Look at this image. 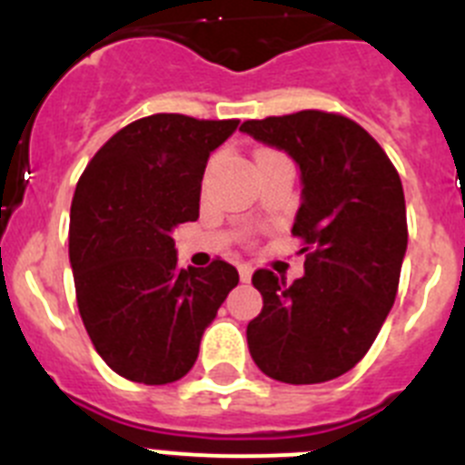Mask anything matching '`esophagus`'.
I'll list each match as a JSON object with an SVG mask.
<instances>
[{"mask_svg":"<svg viewBox=\"0 0 465 465\" xmlns=\"http://www.w3.org/2000/svg\"><path fill=\"white\" fill-rule=\"evenodd\" d=\"M237 270H240V279H242V282H249V279H252L253 268H252V265H249V262H240V265H237Z\"/></svg>","mask_w":465,"mask_h":465,"instance_id":"obj_1","label":"esophagus"}]
</instances>
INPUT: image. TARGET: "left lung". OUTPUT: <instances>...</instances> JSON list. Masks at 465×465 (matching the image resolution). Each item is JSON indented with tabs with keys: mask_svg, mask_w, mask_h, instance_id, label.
<instances>
[{
	"mask_svg": "<svg viewBox=\"0 0 465 465\" xmlns=\"http://www.w3.org/2000/svg\"><path fill=\"white\" fill-rule=\"evenodd\" d=\"M242 133L300 167L293 232L305 274L286 283L256 270L261 314L246 326L256 365L286 384H322L351 371L375 342L398 293L408 249L396 167L359 123L328 111L246 121Z\"/></svg>",
	"mask_w": 465,
	"mask_h": 465,
	"instance_id": "left-lung-1",
	"label": "left lung"
}]
</instances>
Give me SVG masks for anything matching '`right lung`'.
Wrapping results in <instances>:
<instances>
[{
	"instance_id": "obj_1",
	"label": "right lung",
	"mask_w": 465,
	"mask_h": 465,
	"mask_svg": "<svg viewBox=\"0 0 465 465\" xmlns=\"http://www.w3.org/2000/svg\"><path fill=\"white\" fill-rule=\"evenodd\" d=\"M240 121L153 114L118 130L76 183L69 262L81 319L111 371L170 384L193 368L200 340L240 274L230 262L182 270L172 232L200 216L209 153Z\"/></svg>"
}]
</instances>
